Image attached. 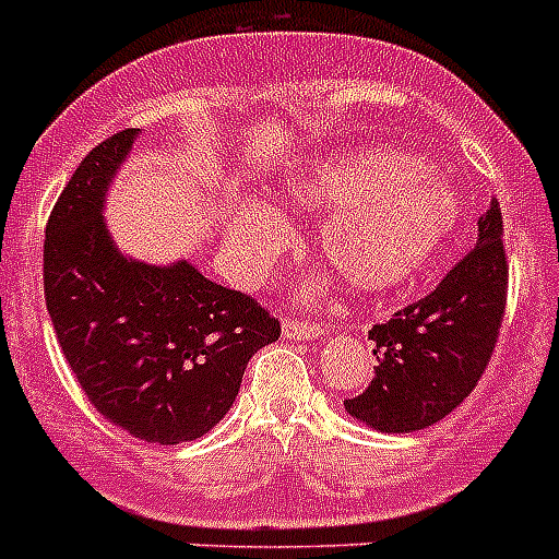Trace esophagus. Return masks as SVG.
<instances>
[{"instance_id":"34e87169","label":"esophagus","mask_w":559,"mask_h":559,"mask_svg":"<svg viewBox=\"0 0 559 559\" xmlns=\"http://www.w3.org/2000/svg\"><path fill=\"white\" fill-rule=\"evenodd\" d=\"M284 330V338H307V342H316L324 333V324H316V321H298V319H284L281 324Z\"/></svg>"}]
</instances>
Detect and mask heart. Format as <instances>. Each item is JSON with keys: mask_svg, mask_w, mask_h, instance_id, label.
I'll list each match as a JSON object with an SVG mask.
<instances>
[{"mask_svg": "<svg viewBox=\"0 0 559 559\" xmlns=\"http://www.w3.org/2000/svg\"><path fill=\"white\" fill-rule=\"evenodd\" d=\"M295 212H324L316 247L347 287L388 293L428 270L462 221V198L421 157L384 146H353L289 171L275 194ZM229 240L247 264H261L284 240L270 209L229 217Z\"/></svg>", "mask_w": 559, "mask_h": 559, "instance_id": "b5f03b06", "label": "heart"}]
</instances>
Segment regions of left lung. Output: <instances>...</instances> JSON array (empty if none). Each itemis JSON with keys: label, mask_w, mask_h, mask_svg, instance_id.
<instances>
[{"label": "left lung", "mask_w": 559, "mask_h": 559, "mask_svg": "<svg viewBox=\"0 0 559 559\" xmlns=\"http://www.w3.org/2000/svg\"><path fill=\"white\" fill-rule=\"evenodd\" d=\"M476 247L433 293L376 324V376L344 411L382 433H411L437 425L476 388L488 367L508 295L502 212L485 209Z\"/></svg>", "instance_id": "8db88e82"}]
</instances>
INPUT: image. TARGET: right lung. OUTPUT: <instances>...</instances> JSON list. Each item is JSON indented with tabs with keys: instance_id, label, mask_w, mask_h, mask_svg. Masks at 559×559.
<instances>
[{
	"instance_id": "1",
	"label": "right lung",
	"mask_w": 559,
	"mask_h": 559,
	"mask_svg": "<svg viewBox=\"0 0 559 559\" xmlns=\"http://www.w3.org/2000/svg\"><path fill=\"white\" fill-rule=\"evenodd\" d=\"M138 129L91 148L45 226V304L85 396L134 439L192 442L233 407L247 361L281 335L249 295L189 261L126 258L103 221Z\"/></svg>"
}]
</instances>
